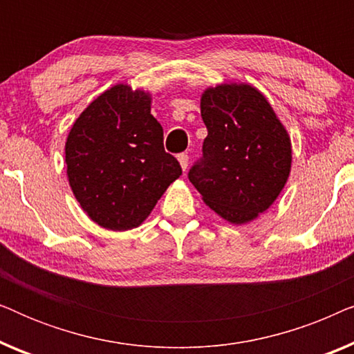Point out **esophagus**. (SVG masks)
<instances>
[{
	"label": "esophagus",
	"instance_id": "34e87169",
	"mask_svg": "<svg viewBox=\"0 0 354 354\" xmlns=\"http://www.w3.org/2000/svg\"><path fill=\"white\" fill-rule=\"evenodd\" d=\"M177 159H178V162H180L182 171L185 172V171H187V167H188V159H190V158H188V154H185V153H180V154H178V156H177Z\"/></svg>",
	"mask_w": 354,
	"mask_h": 354
}]
</instances>
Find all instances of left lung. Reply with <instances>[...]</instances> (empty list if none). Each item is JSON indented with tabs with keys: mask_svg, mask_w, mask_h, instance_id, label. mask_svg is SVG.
<instances>
[{
	"mask_svg": "<svg viewBox=\"0 0 354 354\" xmlns=\"http://www.w3.org/2000/svg\"><path fill=\"white\" fill-rule=\"evenodd\" d=\"M201 118L207 137L188 178L224 219L232 224L253 221L272 205L288 178L292 147L287 130L250 85L207 88Z\"/></svg>",
	"mask_w": 354,
	"mask_h": 354,
	"instance_id": "1",
	"label": "left lung"
}]
</instances>
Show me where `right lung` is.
I'll return each instance as SVG.
<instances>
[{"mask_svg": "<svg viewBox=\"0 0 354 354\" xmlns=\"http://www.w3.org/2000/svg\"><path fill=\"white\" fill-rule=\"evenodd\" d=\"M145 91L115 85L72 125L66 142L67 177L82 209L109 230L138 227L180 164L166 153L162 127Z\"/></svg>", "mask_w": 354, "mask_h": 354, "instance_id": "right-lung-1", "label": "right lung"}]
</instances>
